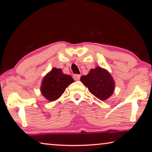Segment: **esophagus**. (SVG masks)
Listing matches in <instances>:
<instances>
[{
  "label": "esophagus",
  "instance_id": "esophagus-1",
  "mask_svg": "<svg viewBox=\"0 0 152 152\" xmlns=\"http://www.w3.org/2000/svg\"><path fill=\"white\" fill-rule=\"evenodd\" d=\"M80 75H79V74H74L73 75V78L75 80H80Z\"/></svg>",
  "mask_w": 152,
  "mask_h": 152
}]
</instances>
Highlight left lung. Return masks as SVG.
I'll return each instance as SVG.
<instances>
[{
  "instance_id": "1",
  "label": "left lung",
  "mask_w": 152,
  "mask_h": 152,
  "mask_svg": "<svg viewBox=\"0 0 152 152\" xmlns=\"http://www.w3.org/2000/svg\"><path fill=\"white\" fill-rule=\"evenodd\" d=\"M80 81L91 94L100 100H106L114 91L115 83L110 74L99 67L91 69L87 76H82Z\"/></svg>"
}]
</instances>
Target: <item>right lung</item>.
Here are the masks:
<instances>
[{"label":"right lung","mask_w":152,"mask_h":152,"mask_svg":"<svg viewBox=\"0 0 152 152\" xmlns=\"http://www.w3.org/2000/svg\"><path fill=\"white\" fill-rule=\"evenodd\" d=\"M73 82L71 76L64 74L61 69L53 68L44 77L41 91L47 99L54 101L59 98L67 86Z\"/></svg>","instance_id":"right-lung-1"}]
</instances>
